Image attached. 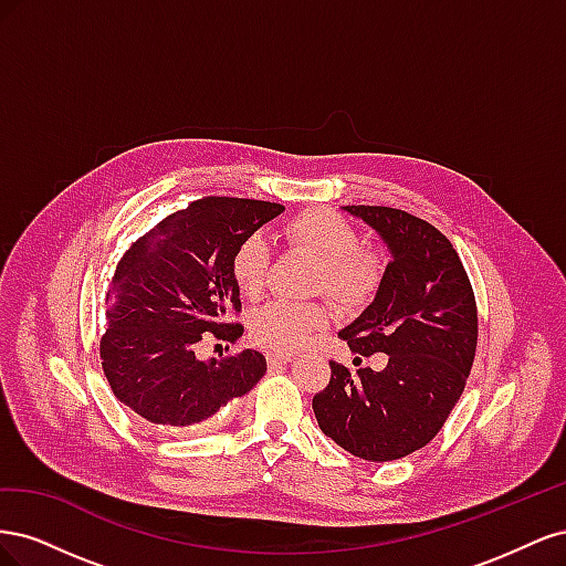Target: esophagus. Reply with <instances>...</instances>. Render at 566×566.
I'll list each match as a JSON object with an SVG mask.
<instances>
[{"mask_svg":"<svg viewBox=\"0 0 566 566\" xmlns=\"http://www.w3.org/2000/svg\"><path fill=\"white\" fill-rule=\"evenodd\" d=\"M266 361H269V366H287L290 361H293V356H290V354H266Z\"/></svg>","mask_w":566,"mask_h":566,"instance_id":"esophagus-1","label":"esophagus"}]
</instances>
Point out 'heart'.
Returning <instances> with one entry per match:
<instances>
[{
	"label": "heart",
	"instance_id": "b5f03b06",
	"mask_svg": "<svg viewBox=\"0 0 566 566\" xmlns=\"http://www.w3.org/2000/svg\"><path fill=\"white\" fill-rule=\"evenodd\" d=\"M285 238L318 262L316 290L335 302L352 306L373 295L380 281V262L361 248V235L352 221L333 210H304L285 221ZM233 281L248 297H260L269 281V248L262 235L243 238L231 256ZM328 323L323 304H297L273 300L252 314L250 335L266 349L295 352L312 333Z\"/></svg>",
	"mask_w": 566,
	"mask_h": 566
}]
</instances>
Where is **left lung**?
<instances>
[{"label": "left lung", "instance_id": "obj_1", "mask_svg": "<svg viewBox=\"0 0 566 566\" xmlns=\"http://www.w3.org/2000/svg\"><path fill=\"white\" fill-rule=\"evenodd\" d=\"M389 250L373 302L339 337L354 366L387 354V366L354 373L331 364V385L314 397L321 432L370 462L399 460L430 443L465 389L476 349V304L451 241L394 208L347 205Z\"/></svg>", "mask_w": 566, "mask_h": 566}]
</instances>
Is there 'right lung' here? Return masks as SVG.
Here are the masks:
<instances>
[{
  "instance_id": "1",
  "label": "right lung",
  "mask_w": 566,
  "mask_h": 566,
  "mask_svg": "<svg viewBox=\"0 0 566 566\" xmlns=\"http://www.w3.org/2000/svg\"><path fill=\"white\" fill-rule=\"evenodd\" d=\"M285 208L248 198H202L169 214L119 260L106 295L108 331L101 366L115 397L136 416L167 430L212 418L266 373L256 349L217 358L196 356L202 333L233 342L243 325L233 250Z\"/></svg>"
}]
</instances>
